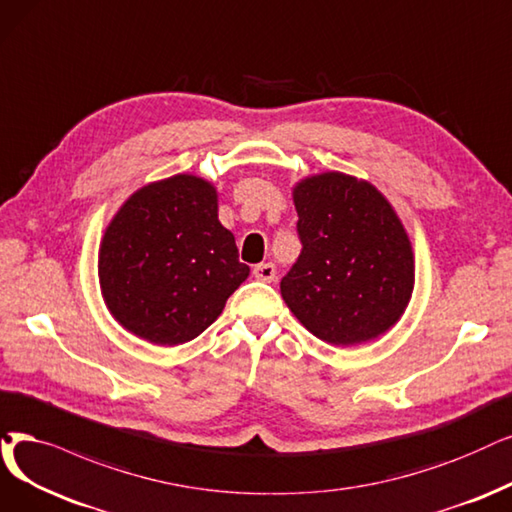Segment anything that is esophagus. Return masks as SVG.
<instances>
[{"instance_id":"obj_1","label":"esophagus","mask_w":512,"mask_h":512,"mask_svg":"<svg viewBox=\"0 0 512 512\" xmlns=\"http://www.w3.org/2000/svg\"><path fill=\"white\" fill-rule=\"evenodd\" d=\"M254 277L258 281H264V283H271L275 279V264L271 262H262V264H256L254 267Z\"/></svg>"}]
</instances>
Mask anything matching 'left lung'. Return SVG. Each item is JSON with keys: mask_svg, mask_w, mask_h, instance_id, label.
Here are the masks:
<instances>
[{"mask_svg": "<svg viewBox=\"0 0 512 512\" xmlns=\"http://www.w3.org/2000/svg\"><path fill=\"white\" fill-rule=\"evenodd\" d=\"M302 252L281 296L319 340L353 346L401 319L414 292V252L388 199L367 180L323 172L292 191Z\"/></svg>", "mask_w": 512, "mask_h": 512, "instance_id": "1", "label": "left lung"}]
</instances>
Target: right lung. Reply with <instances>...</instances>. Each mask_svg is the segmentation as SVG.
<instances>
[{
    "instance_id": "1",
    "label": "right lung",
    "mask_w": 512,
    "mask_h": 512,
    "mask_svg": "<svg viewBox=\"0 0 512 512\" xmlns=\"http://www.w3.org/2000/svg\"><path fill=\"white\" fill-rule=\"evenodd\" d=\"M248 275L233 233L218 220L216 187L193 174L132 193L98 250L107 309L128 332L159 346L197 338Z\"/></svg>"
}]
</instances>
